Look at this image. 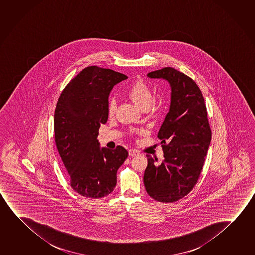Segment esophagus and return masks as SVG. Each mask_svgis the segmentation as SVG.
I'll list each match as a JSON object with an SVG mask.
<instances>
[{
  "label": "esophagus",
  "instance_id": "1",
  "mask_svg": "<svg viewBox=\"0 0 255 255\" xmlns=\"http://www.w3.org/2000/svg\"><path fill=\"white\" fill-rule=\"evenodd\" d=\"M137 154H139V152L136 150V149H129V156H136Z\"/></svg>",
  "mask_w": 255,
  "mask_h": 255
}]
</instances>
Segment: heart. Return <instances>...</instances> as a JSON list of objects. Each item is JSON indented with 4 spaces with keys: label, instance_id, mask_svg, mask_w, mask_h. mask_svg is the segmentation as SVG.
<instances>
[{
    "label": "heart",
    "instance_id": "b5f03b06",
    "mask_svg": "<svg viewBox=\"0 0 255 255\" xmlns=\"http://www.w3.org/2000/svg\"><path fill=\"white\" fill-rule=\"evenodd\" d=\"M127 94L132 102L139 109H149L153 102V94L147 83L143 80H137L129 86ZM117 110V103L115 100H110L108 105V114L110 117H113Z\"/></svg>",
    "mask_w": 255,
    "mask_h": 255
}]
</instances>
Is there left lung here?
I'll return each mask as SVG.
<instances>
[{"mask_svg":"<svg viewBox=\"0 0 255 255\" xmlns=\"http://www.w3.org/2000/svg\"><path fill=\"white\" fill-rule=\"evenodd\" d=\"M147 76L169 81L171 103L158 132L164 160L156 165L146 154L144 184L153 200L175 202L192 191L203 168L212 137L207 107L200 87L183 72L166 67Z\"/></svg>","mask_w":255,"mask_h":255,"instance_id":"left-lung-1","label":"left lung"}]
</instances>
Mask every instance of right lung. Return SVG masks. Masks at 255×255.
I'll use <instances>...</instances> for the list:
<instances>
[{
	"label": "right lung",
	"instance_id": "1",
	"mask_svg": "<svg viewBox=\"0 0 255 255\" xmlns=\"http://www.w3.org/2000/svg\"><path fill=\"white\" fill-rule=\"evenodd\" d=\"M127 78L110 69L86 67L68 83L56 104V147L71 188L86 198L99 199L113 192L118 169L128 157L124 146L100 148L97 139L99 128L108 121L110 91Z\"/></svg>",
	"mask_w": 255,
	"mask_h": 255
}]
</instances>
